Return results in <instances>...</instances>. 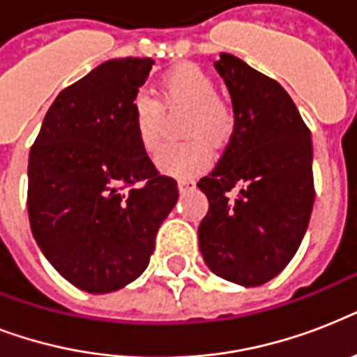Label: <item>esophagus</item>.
<instances>
[{
    "mask_svg": "<svg viewBox=\"0 0 357 357\" xmlns=\"http://www.w3.org/2000/svg\"><path fill=\"white\" fill-rule=\"evenodd\" d=\"M178 187L181 192H189V190L196 189V181L192 178H181L178 181Z\"/></svg>",
    "mask_w": 357,
    "mask_h": 357,
    "instance_id": "1",
    "label": "esophagus"
}]
</instances>
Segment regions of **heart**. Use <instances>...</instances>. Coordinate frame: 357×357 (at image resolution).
<instances>
[{"mask_svg": "<svg viewBox=\"0 0 357 357\" xmlns=\"http://www.w3.org/2000/svg\"><path fill=\"white\" fill-rule=\"evenodd\" d=\"M165 107H187L185 137H196L183 144L165 146L155 157L157 168L176 178L195 176L209 165L211 144H222L234 129V114L228 103L217 96V85L207 72L196 64H179L161 81ZM148 92L135 94L131 111L137 137L146 151H155L165 137V109Z\"/></svg>", "mask_w": 357, "mask_h": 357, "instance_id": "1", "label": "heart"}]
</instances>
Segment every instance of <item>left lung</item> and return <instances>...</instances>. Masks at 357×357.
Masks as SVG:
<instances>
[{"label":"left lung","mask_w":357,"mask_h":357,"mask_svg":"<svg viewBox=\"0 0 357 357\" xmlns=\"http://www.w3.org/2000/svg\"><path fill=\"white\" fill-rule=\"evenodd\" d=\"M215 68L231 96L235 126L218 165L198 181L209 200L200 252L217 276L257 287L287 266L310 224L311 131L278 81L231 53H220Z\"/></svg>","instance_id":"8db88e82"}]
</instances>
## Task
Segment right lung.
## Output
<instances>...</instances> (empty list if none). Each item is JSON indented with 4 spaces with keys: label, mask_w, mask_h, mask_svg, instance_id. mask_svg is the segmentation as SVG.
Listing matches in <instances>:
<instances>
[{
    "label": "right lung",
    "mask_w": 357,
    "mask_h": 357,
    "mask_svg": "<svg viewBox=\"0 0 357 357\" xmlns=\"http://www.w3.org/2000/svg\"><path fill=\"white\" fill-rule=\"evenodd\" d=\"M150 57L111 59L59 92L29 151L31 231L53 268L81 291L111 293L144 272L178 202L133 123Z\"/></svg>",
    "instance_id": "add662e5"
}]
</instances>
